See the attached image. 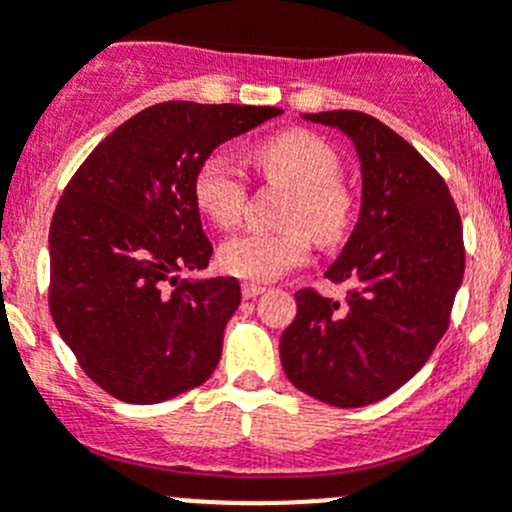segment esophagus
Masks as SVG:
<instances>
[{"label": "esophagus", "mask_w": 512, "mask_h": 512, "mask_svg": "<svg viewBox=\"0 0 512 512\" xmlns=\"http://www.w3.org/2000/svg\"><path fill=\"white\" fill-rule=\"evenodd\" d=\"M262 292H265V287L255 285V282H245V285H242V297L245 299L257 297V294H262Z\"/></svg>", "instance_id": "obj_1"}]
</instances>
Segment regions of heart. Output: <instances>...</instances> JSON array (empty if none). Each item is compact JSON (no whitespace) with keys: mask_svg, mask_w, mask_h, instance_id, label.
<instances>
[{"mask_svg":"<svg viewBox=\"0 0 512 512\" xmlns=\"http://www.w3.org/2000/svg\"><path fill=\"white\" fill-rule=\"evenodd\" d=\"M267 180L294 190L282 232L247 230L232 235L220 247V267L252 282H272L302 265L312 252V235L319 245L344 240L354 218V198L337 178L339 158L332 148L307 131H285L255 151ZM193 193L198 208L220 227L242 218L247 183L227 153H210L195 170Z\"/></svg>","mask_w":512,"mask_h":512,"instance_id":"b5f03b06","label":"heart"}]
</instances>
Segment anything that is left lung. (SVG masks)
<instances>
[{"label":"left lung","instance_id":"1","mask_svg":"<svg viewBox=\"0 0 512 512\" xmlns=\"http://www.w3.org/2000/svg\"><path fill=\"white\" fill-rule=\"evenodd\" d=\"M339 128L361 163V210L324 275L349 282L344 302L299 289L280 339L287 379L339 409L394 394L448 329L463 280V227L448 185L409 141L361 111L304 113Z\"/></svg>","mask_w":512,"mask_h":512}]
</instances>
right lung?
Segmentation results:
<instances>
[{"label": "right lung", "instance_id": "right-lung-1", "mask_svg": "<svg viewBox=\"0 0 512 512\" xmlns=\"http://www.w3.org/2000/svg\"><path fill=\"white\" fill-rule=\"evenodd\" d=\"M280 113L156 103L103 138L66 185L49 230V309L86 376L116 399L160 404L218 366L240 282L180 280L213 255L195 170L220 143Z\"/></svg>", "mask_w": 512, "mask_h": 512}]
</instances>
